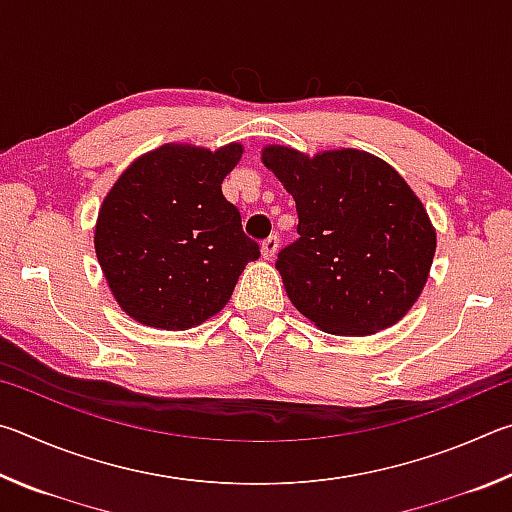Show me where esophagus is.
Listing matches in <instances>:
<instances>
[{
  "mask_svg": "<svg viewBox=\"0 0 512 512\" xmlns=\"http://www.w3.org/2000/svg\"><path fill=\"white\" fill-rule=\"evenodd\" d=\"M277 248H280V237H277V235H271V237L262 241V255L266 259H273L275 253H277Z\"/></svg>",
  "mask_w": 512,
  "mask_h": 512,
  "instance_id": "esophagus-1",
  "label": "esophagus"
}]
</instances>
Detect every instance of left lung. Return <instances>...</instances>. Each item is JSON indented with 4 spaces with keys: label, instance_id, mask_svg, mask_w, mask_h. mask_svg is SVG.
I'll return each instance as SVG.
<instances>
[{
    "label": "left lung",
    "instance_id": "1",
    "mask_svg": "<svg viewBox=\"0 0 512 512\" xmlns=\"http://www.w3.org/2000/svg\"><path fill=\"white\" fill-rule=\"evenodd\" d=\"M262 162L296 201L298 239L275 262L293 307L327 334L395 325L422 293L436 253L429 214L400 173L357 149L309 158L266 146Z\"/></svg>",
    "mask_w": 512,
    "mask_h": 512
}]
</instances>
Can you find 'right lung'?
<instances>
[{"label":"right lung","mask_w":512,"mask_h":512,"mask_svg":"<svg viewBox=\"0 0 512 512\" xmlns=\"http://www.w3.org/2000/svg\"><path fill=\"white\" fill-rule=\"evenodd\" d=\"M241 144H164L137 158L103 198L94 250L119 307L160 329L201 325L228 305L259 244L221 183Z\"/></svg>","instance_id":"1"}]
</instances>
